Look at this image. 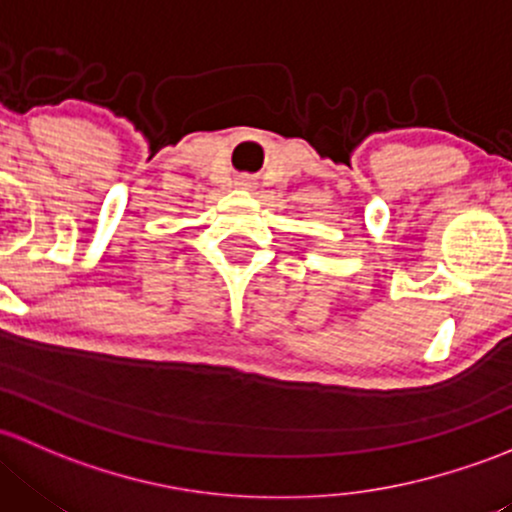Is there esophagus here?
Listing matches in <instances>:
<instances>
[{
    "mask_svg": "<svg viewBox=\"0 0 512 512\" xmlns=\"http://www.w3.org/2000/svg\"><path fill=\"white\" fill-rule=\"evenodd\" d=\"M236 187L251 189V187H254V179H251V177H239V179H236Z\"/></svg>",
    "mask_w": 512,
    "mask_h": 512,
    "instance_id": "1",
    "label": "esophagus"
}]
</instances>
